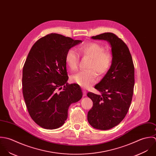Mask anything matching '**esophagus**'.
I'll list each match as a JSON object with an SVG mask.
<instances>
[{"instance_id": "esophagus-1", "label": "esophagus", "mask_w": 156, "mask_h": 156, "mask_svg": "<svg viewBox=\"0 0 156 156\" xmlns=\"http://www.w3.org/2000/svg\"><path fill=\"white\" fill-rule=\"evenodd\" d=\"M83 96H86V90H84V89H83Z\"/></svg>"}]
</instances>
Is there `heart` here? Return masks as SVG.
I'll list each match as a JSON object with an SVG mask.
<instances>
[{"mask_svg":"<svg viewBox=\"0 0 156 156\" xmlns=\"http://www.w3.org/2000/svg\"><path fill=\"white\" fill-rule=\"evenodd\" d=\"M78 51L80 55L90 58L87 66L90 69L73 74L71 80L79 86L88 88L98 80L96 71L98 75H102L108 71L112 62V55L110 52L105 51L102 45L95 42L83 44L78 48ZM78 60V54L74 49L70 48L67 51L65 61L70 70H75L77 69Z\"/></svg>","mask_w":156,"mask_h":156,"instance_id":"heart-1","label":"heart"}]
</instances>
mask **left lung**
Returning a JSON list of instances; mask_svg holds the SVG:
<instances>
[{"label": "left lung", "instance_id": "8db88e82", "mask_svg": "<svg viewBox=\"0 0 156 156\" xmlns=\"http://www.w3.org/2000/svg\"><path fill=\"white\" fill-rule=\"evenodd\" d=\"M92 38L106 40L112 48L110 68L94 86L101 94H87L93 101L87 114L89 123L96 129L107 130L119 124L129 110L134 86V67L128 46L113 33H103Z\"/></svg>", "mask_w": 156, "mask_h": 156}]
</instances>
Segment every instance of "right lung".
Listing matches in <instances>:
<instances>
[{
    "label": "right lung",
    "instance_id": "1",
    "mask_svg": "<svg viewBox=\"0 0 156 156\" xmlns=\"http://www.w3.org/2000/svg\"><path fill=\"white\" fill-rule=\"evenodd\" d=\"M81 42L52 33L38 40L28 54L23 68V94L32 120L43 128L62 126L70 104L83 96L78 84L67 83L65 61L67 51Z\"/></svg>",
    "mask_w": 156,
    "mask_h": 156
}]
</instances>
